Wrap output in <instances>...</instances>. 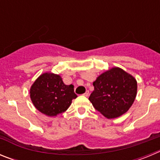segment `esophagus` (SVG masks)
Returning a JSON list of instances; mask_svg holds the SVG:
<instances>
[{"label": "esophagus", "mask_w": 160, "mask_h": 160, "mask_svg": "<svg viewBox=\"0 0 160 160\" xmlns=\"http://www.w3.org/2000/svg\"><path fill=\"white\" fill-rule=\"evenodd\" d=\"M89 94H90V93H89V91H88V90H87V91H86V93H85V94H83V95L86 96V97H88Z\"/></svg>", "instance_id": "esophagus-1"}]
</instances>
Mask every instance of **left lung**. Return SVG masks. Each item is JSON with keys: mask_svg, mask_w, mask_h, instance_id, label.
I'll return each instance as SVG.
<instances>
[{"mask_svg": "<svg viewBox=\"0 0 160 160\" xmlns=\"http://www.w3.org/2000/svg\"><path fill=\"white\" fill-rule=\"evenodd\" d=\"M94 90L89 100L107 118L125 114L137 94V82L131 74L118 67L102 73L93 82Z\"/></svg>", "mask_w": 160, "mask_h": 160, "instance_id": "1", "label": "left lung"}]
</instances>
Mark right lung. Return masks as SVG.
Wrapping results in <instances>:
<instances>
[{
  "label": "right lung",
  "instance_id": "1",
  "mask_svg": "<svg viewBox=\"0 0 160 160\" xmlns=\"http://www.w3.org/2000/svg\"><path fill=\"white\" fill-rule=\"evenodd\" d=\"M32 104L48 116H56L70 107L77 98L73 85H66L58 74L45 73L37 79L30 88Z\"/></svg>",
  "mask_w": 160,
  "mask_h": 160
}]
</instances>
